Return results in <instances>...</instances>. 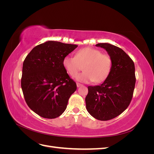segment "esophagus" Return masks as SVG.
I'll use <instances>...</instances> for the list:
<instances>
[{"mask_svg": "<svg viewBox=\"0 0 154 154\" xmlns=\"http://www.w3.org/2000/svg\"><path fill=\"white\" fill-rule=\"evenodd\" d=\"M83 85L82 84H81V83H76V86H77V87H82Z\"/></svg>", "mask_w": 154, "mask_h": 154, "instance_id": "34e87169", "label": "esophagus"}]
</instances>
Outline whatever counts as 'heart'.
I'll return each mask as SVG.
<instances>
[{
  "label": "heart",
  "mask_w": 154,
  "mask_h": 154,
  "mask_svg": "<svg viewBox=\"0 0 154 154\" xmlns=\"http://www.w3.org/2000/svg\"><path fill=\"white\" fill-rule=\"evenodd\" d=\"M63 66L71 76H75L83 66L84 72L75 78L79 82L100 83L108 77L111 71L112 61L109 54L101 53L94 48H85L78 51L75 57L66 56L63 59Z\"/></svg>",
  "instance_id": "b5f03b06"
}]
</instances>
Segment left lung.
Wrapping results in <instances>:
<instances>
[{"instance_id":"1","label":"left lung","mask_w":154,"mask_h":154,"mask_svg":"<svg viewBox=\"0 0 154 154\" xmlns=\"http://www.w3.org/2000/svg\"><path fill=\"white\" fill-rule=\"evenodd\" d=\"M96 46L106 50L112 66L101 85L88 87L86 109L92 117L107 121L122 114L131 101L136 84L135 66L128 54L117 46L108 43Z\"/></svg>"}]
</instances>
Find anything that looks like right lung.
Here are the masks:
<instances>
[{
  "instance_id": "obj_1",
  "label": "right lung",
  "mask_w": 154,
  "mask_h": 154,
  "mask_svg": "<svg viewBox=\"0 0 154 154\" xmlns=\"http://www.w3.org/2000/svg\"><path fill=\"white\" fill-rule=\"evenodd\" d=\"M77 45L49 40L36 45L27 54L22 67L21 87L29 108L44 118L58 117L76 90L63 66V59Z\"/></svg>"
}]
</instances>
